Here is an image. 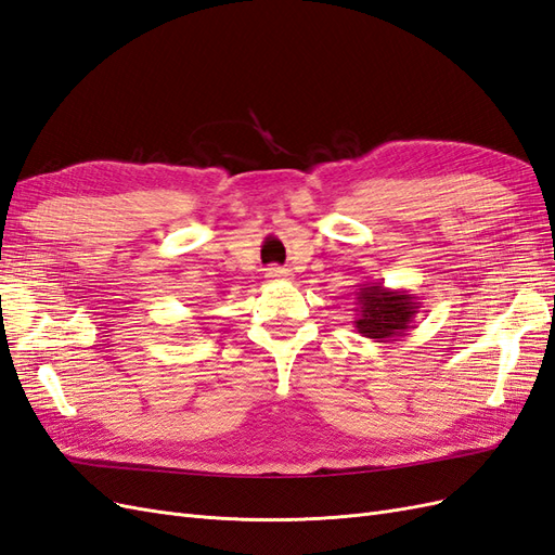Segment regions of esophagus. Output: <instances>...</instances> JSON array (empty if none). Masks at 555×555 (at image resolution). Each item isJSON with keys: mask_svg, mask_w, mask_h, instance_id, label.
I'll return each mask as SVG.
<instances>
[{"mask_svg": "<svg viewBox=\"0 0 555 555\" xmlns=\"http://www.w3.org/2000/svg\"><path fill=\"white\" fill-rule=\"evenodd\" d=\"M289 271H287V268H282V266H271V268H268V271H266V278H271V280H289Z\"/></svg>", "mask_w": 555, "mask_h": 555, "instance_id": "esophagus-1", "label": "esophagus"}]
</instances>
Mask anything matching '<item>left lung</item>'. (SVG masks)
<instances>
[{"label":"left lung","instance_id":"8db88e82","mask_svg":"<svg viewBox=\"0 0 555 555\" xmlns=\"http://www.w3.org/2000/svg\"><path fill=\"white\" fill-rule=\"evenodd\" d=\"M357 296V317L354 326L375 343H391L408 335L416 324L418 314V296L405 289H389L382 282H363L359 284Z\"/></svg>","mask_w":555,"mask_h":555}]
</instances>
